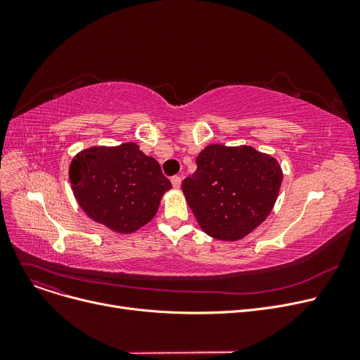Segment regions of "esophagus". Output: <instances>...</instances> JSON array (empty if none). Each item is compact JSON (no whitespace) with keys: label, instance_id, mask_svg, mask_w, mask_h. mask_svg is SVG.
Returning <instances> with one entry per match:
<instances>
[{"label":"esophagus","instance_id":"obj_1","mask_svg":"<svg viewBox=\"0 0 360 360\" xmlns=\"http://www.w3.org/2000/svg\"><path fill=\"white\" fill-rule=\"evenodd\" d=\"M170 181H172V185H174V188H176V190H178V188L181 186V182H182V179H181V176H172V179H170Z\"/></svg>","mask_w":360,"mask_h":360}]
</instances>
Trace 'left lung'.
<instances>
[{
    "label": "left lung",
    "mask_w": 360,
    "mask_h": 360,
    "mask_svg": "<svg viewBox=\"0 0 360 360\" xmlns=\"http://www.w3.org/2000/svg\"><path fill=\"white\" fill-rule=\"evenodd\" d=\"M182 191L200 228L219 240H239L269 217L283 181L278 162L251 146H207Z\"/></svg>",
    "instance_id": "left-lung-1"
}]
</instances>
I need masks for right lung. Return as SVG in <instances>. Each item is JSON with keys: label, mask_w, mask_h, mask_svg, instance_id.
<instances>
[{"label": "right lung", "mask_w": 360, "mask_h": 360, "mask_svg": "<svg viewBox=\"0 0 360 360\" xmlns=\"http://www.w3.org/2000/svg\"><path fill=\"white\" fill-rule=\"evenodd\" d=\"M72 194L83 212L112 232L128 235L153 219L172 184L136 143L94 146L70 163Z\"/></svg>", "instance_id": "right-lung-1"}]
</instances>
